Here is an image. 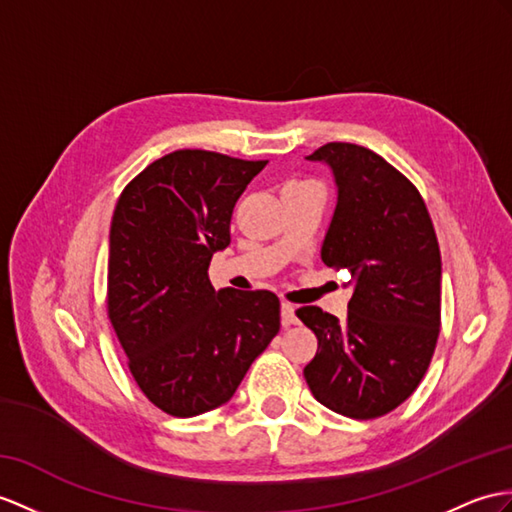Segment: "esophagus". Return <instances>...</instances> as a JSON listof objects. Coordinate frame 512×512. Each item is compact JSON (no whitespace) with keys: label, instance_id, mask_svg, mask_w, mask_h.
I'll use <instances>...</instances> for the list:
<instances>
[{"label":"esophagus","instance_id":"obj_1","mask_svg":"<svg viewBox=\"0 0 512 512\" xmlns=\"http://www.w3.org/2000/svg\"><path fill=\"white\" fill-rule=\"evenodd\" d=\"M280 317H282V326H284V328L295 326V323H297L295 306L289 304V302H282V306H280Z\"/></svg>","mask_w":512,"mask_h":512}]
</instances>
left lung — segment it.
Listing matches in <instances>:
<instances>
[{
    "instance_id": "8db88e82",
    "label": "left lung",
    "mask_w": 512,
    "mask_h": 512,
    "mask_svg": "<svg viewBox=\"0 0 512 512\" xmlns=\"http://www.w3.org/2000/svg\"><path fill=\"white\" fill-rule=\"evenodd\" d=\"M306 160L332 171L336 206L321 260L350 273L352 299L343 321L317 306L297 310L319 341L304 378L334 413L376 419L413 395L432 360L441 328L439 241L419 191L376 152L328 143Z\"/></svg>"
}]
</instances>
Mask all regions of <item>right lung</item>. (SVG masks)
<instances>
[{"instance_id":"1","label":"right lung","mask_w":512,"mask_h":512,"mask_svg":"<svg viewBox=\"0 0 512 512\" xmlns=\"http://www.w3.org/2000/svg\"><path fill=\"white\" fill-rule=\"evenodd\" d=\"M267 160L178 149L123 189L110 223L108 317L145 397L167 415L226 404L280 330L271 291L213 289L208 265Z\"/></svg>"}]
</instances>
